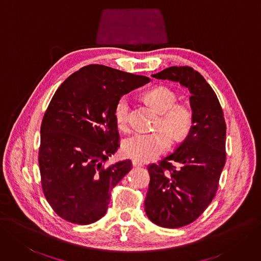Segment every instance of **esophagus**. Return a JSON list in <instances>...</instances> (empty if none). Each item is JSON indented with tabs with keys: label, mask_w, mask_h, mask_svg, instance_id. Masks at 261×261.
I'll use <instances>...</instances> for the list:
<instances>
[{
	"label": "esophagus",
	"mask_w": 261,
	"mask_h": 261,
	"mask_svg": "<svg viewBox=\"0 0 261 261\" xmlns=\"http://www.w3.org/2000/svg\"><path fill=\"white\" fill-rule=\"evenodd\" d=\"M132 166L134 167V168H141V167H144V165L142 162H139V161H136V160H133L132 161Z\"/></svg>",
	"instance_id": "34e87169"
}]
</instances>
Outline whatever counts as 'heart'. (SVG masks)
<instances>
[{
  "label": "heart",
  "mask_w": 261,
  "mask_h": 261,
  "mask_svg": "<svg viewBox=\"0 0 261 261\" xmlns=\"http://www.w3.org/2000/svg\"><path fill=\"white\" fill-rule=\"evenodd\" d=\"M147 102L160 113L159 129L150 133H136L122 143L125 157L136 161H150L159 157L171 145L170 132L175 139L187 136L194 124V113L185 104H176V94L167 87L158 86L145 93ZM114 117L117 127L125 130L129 125V99L123 95L116 102Z\"/></svg>",
  "instance_id": "obj_1"
}]
</instances>
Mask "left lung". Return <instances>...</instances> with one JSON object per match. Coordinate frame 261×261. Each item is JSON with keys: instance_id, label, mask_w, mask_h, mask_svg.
<instances>
[{"instance_id": "left-lung-1", "label": "left lung", "mask_w": 261, "mask_h": 261, "mask_svg": "<svg viewBox=\"0 0 261 261\" xmlns=\"http://www.w3.org/2000/svg\"><path fill=\"white\" fill-rule=\"evenodd\" d=\"M152 77L179 83L191 93L194 124L174 152L148 166L144 201L153 224L179 228L195 221L215 197L226 162V122L216 93L192 67L170 66Z\"/></svg>"}]
</instances>
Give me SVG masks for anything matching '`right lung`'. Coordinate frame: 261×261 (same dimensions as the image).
<instances>
[{
    "label": "right lung",
    "instance_id": "obj_1",
    "mask_svg": "<svg viewBox=\"0 0 261 261\" xmlns=\"http://www.w3.org/2000/svg\"><path fill=\"white\" fill-rule=\"evenodd\" d=\"M148 82L90 64L57 89L41 125L38 163L44 195L61 218L89 225L105 215L112 189L132 168L129 159L104 166L119 147L115 104Z\"/></svg>",
    "mask_w": 261,
    "mask_h": 261
}]
</instances>
